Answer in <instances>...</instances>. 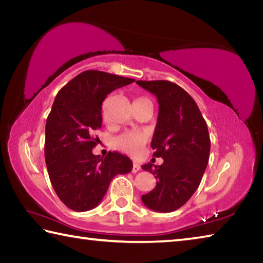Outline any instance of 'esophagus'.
<instances>
[{"label":"esophagus","instance_id":"esophagus-1","mask_svg":"<svg viewBox=\"0 0 263 263\" xmlns=\"http://www.w3.org/2000/svg\"><path fill=\"white\" fill-rule=\"evenodd\" d=\"M140 164L138 162H133V167H132V173H137L140 171Z\"/></svg>","mask_w":263,"mask_h":263}]
</instances>
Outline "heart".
I'll return each instance as SVG.
<instances>
[{
  "label": "heart",
  "instance_id": "obj_1",
  "mask_svg": "<svg viewBox=\"0 0 263 263\" xmlns=\"http://www.w3.org/2000/svg\"><path fill=\"white\" fill-rule=\"evenodd\" d=\"M147 138L141 132H125L115 140L116 147L128 154L138 155L142 152Z\"/></svg>",
  "mask_w": 263,
  "mask_h": 263
}]
</instances>
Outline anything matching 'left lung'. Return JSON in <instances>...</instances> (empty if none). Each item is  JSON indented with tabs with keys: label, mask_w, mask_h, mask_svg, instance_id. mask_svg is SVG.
I'll return each instance as SVG.
<instances>
[{
	"label": "left lung",
	"mask_w": 263,
	"mask_h": 263,
	"mask_svg": "<svg viewBox=\"0 0 263 263\" xmlns=\"http://www.w3.org/2000/svg\"><path fill=\"white\" fill-rule=\"evenodd\" d=\"M137 84L158 99V123L151 146L154 157L163 159L160 166H141L158 180L141 201L153 211H175L197 190L206 169L211 145L206 122L193 97L176 83L158 80Z\"/></svg>",
	"instance_id": "8db88e82"
}]
</instances>
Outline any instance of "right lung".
Segmentation results:
<instances>
[{
    "instance_id": "right-lung-1",
    "label": "right lung",
    "mask_w": 263,
    "mask_h": 263,
    "mask_svg": "<svg viewBox=\"0 0 263 263\" xmlns=\"http://www.w3.org/2000/svg\"><path fill=\"white\" fill-rule=\"evenodd\" d=\"M132 82L133 79L86 70L55 96L46 121L45 161L53 189L73 211L96 208L111 180L132 171L126 155L92 154L100 140L94 135L102 126V102L115 89Z\"/></svg>"
}]
</instances>
